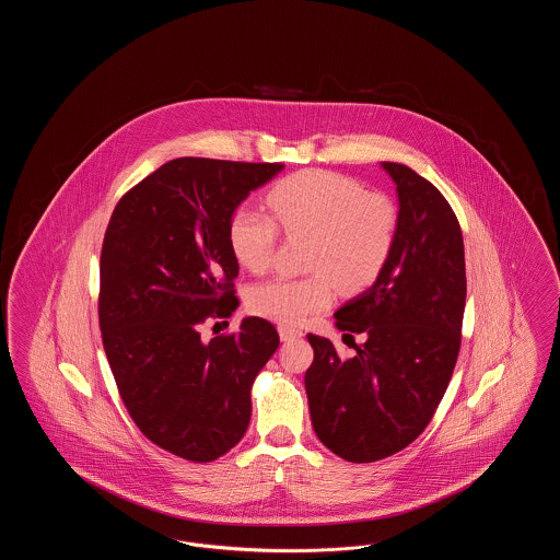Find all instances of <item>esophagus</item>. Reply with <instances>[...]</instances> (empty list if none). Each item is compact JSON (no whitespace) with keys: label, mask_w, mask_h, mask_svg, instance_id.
<instances>
[{"label":"esophagus","mask_w":560,"mask_h":560,"mask_svg":"<svg viewBox=\"0 0 560 560\" xmlns=\"http://www.w3.org/2000/svg\"><path fill=\"white\" fill-rule=\"evenodd\" d=\"M304 334L300 331V329H295V327H290V325H279V338L283 340V342H292V340H298V338H302Z\"/></svg>","instance_id":"1"}]
</instances>
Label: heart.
Here are the masks:
<instances>
[{"label": "heart", "instance_id": "obj_1", "mask_svg": "<svg viewBox=\"0 0 560 560\" xmlns=\"http://www.w3.org/2000/svg\"><path fill=\"white\" fill-rule=\"evenodd\" d=\"M268 208L290 237H313L308 277H277L258 283L247 298L252 313L283 325H298L329 308L336 285L361 292L372 285L397 240V208L347 176L306 170L268 192ZM231 249L243 267H270L279 226L268 213L241 208L231 220Z\"/></svg>", "mask_w": 560, "mask_h": 560}]
</instances>
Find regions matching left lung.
<instances>
[{"mask_svg":"<svg viewBox=\"0 0 560 560\" xmlns=\"http://www.w3.org/2000/svg\"><path fill=\"white\" fill-rule=\"evenodd\" d=\"M382 167L397 183L399 226L370 290L334 315L363 334L354 357L308 334L315 350L304 384L320 443L347 462L368 464L405 450L430 424L462 345L466 306L464 240L441 190L402 163Z\"/></svg>","mask_w":560,"mask_h":560,"instance_id":"8db88e82","label":"left lung"}]
</instances>
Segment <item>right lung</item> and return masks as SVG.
<instances>
[{"mask_svg": "<svg viewBox=\"0 0 560 560\" xmlns=\"http://www.w3.org/2000/svg\"><path fill=\"white\" fill-rule=\"evenodd\" d=\"M281 170L178 158L130 188L108 220L98 292L108 365L133 424L188 462H213L240 443L252 384L279 347L260 317L210 342L201 329L240 306L231 220Z\"/></svg>", "mask_w": 560, "mask_h": 560, "instance_id": "obj_1", "label": "right lung"}]
</instances>
